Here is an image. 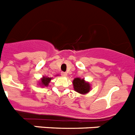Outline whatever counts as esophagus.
<instances>
[{"instance_id": "obj_1", "label": "esophagus", "mask_w": 135, "mask_h": 135, "mask_svg": "<svg viewBox=\"0 0 135 135\" xmlns=\"http://www.w3.org/2000/svg\"><path fill=\"white\" fill-rule=\"evenodd\" d=\"M61 75L63 76H67V73H66V72H61Z\"/></svg>"}]
</instances>
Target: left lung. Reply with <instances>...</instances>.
Listing matches in <instances>:
<instances>
[{
  "label": "left lung",
  "instance_id": "1",
  "mask_svg": "<svg viewBox=\"0 0 135 135\" xmlns=\"http://www.w3.org/2000/svg\"><path fill=\"white\" fill-rule=\"evenodd\" d=\"M74 89L79 94H87L90 90V86L88 83L84 80V79H80L79 78H76L73 80Z\"/></svg>",
  "mask_w": 135,
  "mask_h": 135
}]
</instances>
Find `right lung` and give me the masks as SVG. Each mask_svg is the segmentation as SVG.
Returning <instances> with one entry per match:
<instances>
[{
	"mask_svg": "<svg viewBox=\"0 0 135 135\" xmlns=\"http://www.w3.org/2000/svg\"><path fill=\"white\" fill-rule=\"evenodd\" d=\"M51 78H48V77H43V79H41V84L44 86H48V83H50ZM41 85V86H42Z\"/></svg>",
	"mask_w": 135,
	"mask_h": 135,
	"instance_id": "obj_1",
	"label": "right lung"
}]
</instances>
